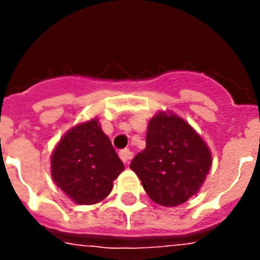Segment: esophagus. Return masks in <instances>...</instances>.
Returning <instances> with one entry per match:
<instances>
[{"label":"esophagus","mask_w":260,"mask_h":260,"mask_svg":"<svg viewBox=\"0 0 260 260\" xmlns=\"http://www.w3.org/2000/svg\"><path fill=\"white\" fill-rule=\"evenodd\" d=\"M119 157H121V160H122L125 164H128L131 158H132V152H131L129 149H124V150L119 152Z\"/></svg>","instance_id":"esophagus-1"}]
</instances>
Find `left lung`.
Wrapping results in <instances>:
<instances>
[{
	"label": "left lung",
	"instance_id": "obj_1",
	"mask_svg": "<svg viewBox=\"0 0 260 260\" xmlns=\"http://www.w3.org/2000/svg\"><path fill=\"white\" fill-rule=\"evenodd\" d=\"M210 166V150L191 125L174 114L158 113L147 125L145 150L129 167L152 201L178 206L199 191Z\"/></svg>",
	"mask_w": 260,
	"mask_h": 260
}]
</instances>
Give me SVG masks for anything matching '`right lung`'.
I'll return each instance as SVG.
<instances>
[{
	"mask_svg": "<svg viewBox=\"0 0 260 260\" xmlns=\"http://www.w3.org/2000/svg\"><path fill=\"white\" fill-rule=\"evenodd\" d=\"M122 170L124 164L97 119L67 132L51 156L54 182L78 205H94L107 198Z\"/></svg>",
	"mask_w": 260,
	"mask_h": 260,
	"instance_id": "obj_1",
	"label": "right lung"
}]
</instances>
